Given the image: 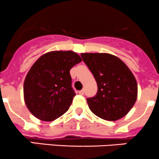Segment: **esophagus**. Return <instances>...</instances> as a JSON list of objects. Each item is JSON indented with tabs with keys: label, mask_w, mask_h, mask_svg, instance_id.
Masks as SVG:
<instances>
[{
	"label": "esophagus",
	"mask_w": 159,
	"mask_h": 159,
	"mask_svg": "<svg viewBox=\"0 0 159 159\" xmlns=\"http://www.w3.org/2000/svg\"><path fill=\"white\" fill-rule=\"evenodd\" d=\"M78 93H79V94H80V95H83V94H84V89H82V90H80Z\"/></svg>",
	"instance_id": "34e87169"
}]
</instances>
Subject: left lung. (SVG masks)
Segmentation results:
<instances>
[{
	"label": "left lung",
	"instance_id": "1",
	"mask_svg": "<svg viewBox=\"0 0 159 159\" xmlns=\"http://www.w3.org/2000/svg\"><path fill=\"white\" fill-rule=\"evenodd\" d=\"M81 56L98 87L96 96L86 99L90 111L110 121L125 117L138 96L136 80L129 68L117 56L107 53H82Z\"/></svg>",
	"mask_w": 159,
	"mask_h": 159
}]
</instances>
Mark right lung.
I'll return each mask as SVG.
<instances>
[{
	"label": "right lung",
	"mask_w": 159,
	"mask_h": 159,
	"mask_svg": "<svg viewBox=\"0 0 159 159\" xmlns=\"http://www.w3.org/2000/svg\"><path fill=\"white\" fill-rule=\"evenodd\" d=\"M81 61L73 51H53L33 64L25 80L24 98L34 117L52 121L68 111L76 95L70 71Z\"/></svg>",
	"instance_id": "obj_1"
}]
</instances>
